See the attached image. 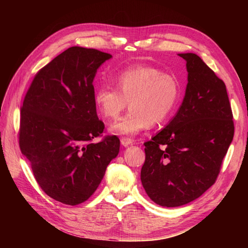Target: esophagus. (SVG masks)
<instances>
[{
	"instance_id": "34e87169",
	"label": "esophagus",
	"mask_w": 248,
	"mask_h": 248,
	"mask_svg": "<svg viewBox=\"0 0 248 248\" xmlns=\"http://www.w3.org/2000/svg\"><path fill=\"white\" fill-rule=\"evenodd\" d=\"M121 144L124 146V147H127L129 145H132L133 144V140L129 139V138H122L121 139Z\"/></svg>"
}]
</instances>
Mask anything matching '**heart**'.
<instances>
[{"label":"heart","mask_w":248,"mask_h":248,"mask_svg":"<svg viewBox=\"0 0 248 248\" xmlns=\"http://www.w3.org/2000/svg\"><path fill=\"white\" fill-rule=\"evenodd\" d=\"M114 80L117 88L96 90L94 102L103 118L116 119L129 101L130 109L109 127L117 134L133 136L149 124L163 122L174 110L181 94L179 79L157 67H131L120 71Z\"/></svg>","instance_id":"obj_1"}]
</instances>
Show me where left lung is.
<instances>
[{
	"label": "left lung",
	"instance_id": "left-lung-1",
	"mask_svg": "<svg viewBox=\"0 0 248 248\" xmlns=\"http://www.w3.org/2000/svg\"><path fill=\"white\" fill-rule=\"evenodd\" d=\"M188 72L176 116L145 142L141 184L157 205L178 207L198 199L218 176L234 138L226 85L196 54H179Z\"/></svg>",
	"mask_w": 248,
	"mask_h": 248
}]
</instances>
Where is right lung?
Returning <instances> with one entry per match:
<instances>
[{"label": "right lung", "mask_w": 248, "mask_h": 248, "mask_svg": "<svg viewBox=\"0 0 248 248\" xmlns=\"http://www.w3.org/2000/svg\"><path fill=\"white\" fill-rule=\"evenodd\" d=\"M111 55L72 46L41 68L20 109L19 147L33 175L48 197L76 206L99 186L120 140L102 136L97 117L93 80Z\"/></svg>", "instance_id": "obj_1"}]
</instances>
